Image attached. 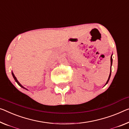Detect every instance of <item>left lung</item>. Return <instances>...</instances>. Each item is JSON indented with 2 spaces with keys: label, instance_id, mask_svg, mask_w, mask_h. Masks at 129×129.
<instances>
[{
  "label": "left lung",
  "instance_id": "left-lung-1",
  "mask_svg": "<svg viewBox=\"0 0 129 129\" xmlns=\"http://www.w3.org/2000/svg\"><path fill=\"white\" fill-rule=\"evenodd\" d=\"M112 55H111V70H110V76H109V77H108V80H107V82H106V85H107L108 84V81H109V80H110V77H111V66H112Z\"/></svg>",
  "mask_w": 129,
  "mask_h": 129
}]
</instances>
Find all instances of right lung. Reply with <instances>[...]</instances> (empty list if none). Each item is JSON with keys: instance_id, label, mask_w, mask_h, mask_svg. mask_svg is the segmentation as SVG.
<instances>
[{"instance_id": "1", "label": "right lung", "mask_w": 129, "mask_h": 129, "mask_svg": "<svg viewBox=\"0 0 129 129\" xmlns=\"http://www.w3.org/2000/svg\"><path fill=\"white\" fill-rule=\"evenodd\" d=\"M12 76H13V78H14V80L15 81V82H16L17 83V84H18V85H19V86H20L21 87V88H23V89H26V90H27L26 88H25V87H23V86H22V85H21V84H20V83H19V81L17 80V78H16V77H15V76H14V73H13V71H12Z\"/></svg>"}]
</instances>
